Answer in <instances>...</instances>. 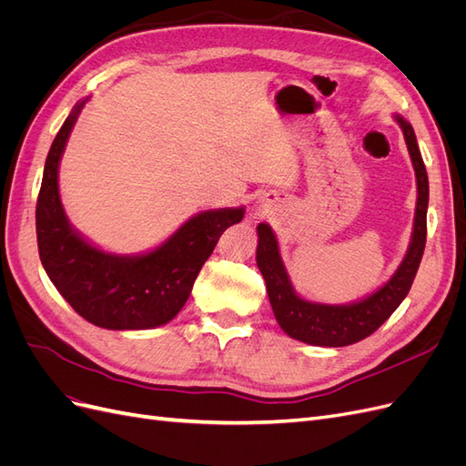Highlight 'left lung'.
Segmentation results:
<instances>
[{"instance_id": "left-lung-1", "label": "left lung", "mask_w": 466, "mask_h": 466, "mask_svg": "<svg viewBox=\"0 0 466 466\" xmlns=\"http://www.w3.org/2000/svg\"><path fill=\"white\" fill-rule=\"evenodd\" d=\"M408 151H410L412 165L416 171L418 182V202H416V218H414V233L412 243L408 248L402 264L387 284L377 289L370 298L351 305H320L301 299L293 291L289 276L279 258L278 241L272 229L266 223L258 225V248H257V264L266 281L268 298H270L272 311L281 330L288 332L291 338L311 346H329L340 348L356 344L363 338L371 336L380 324H383L412 288V281L421 262V255L426 248L428 235V200H430V185L424 159L416 142V134L412 126L404 118L397 116Z\"/></svg>"}]
</instances>
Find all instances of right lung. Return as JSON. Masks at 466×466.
<instances>
[{
    "mask_svg": "<svg viewBox=\"0 0 466 466\" xmlns=\"http://www.w3.org/2000/svg\"><path fill=\"white\" fill-rule=\"evenodd\" d=\"M83 103L52 142L36 200V241L42 266L76 313L101 329L144 330L178 315L194 279L221 233L245 216L228 208L188 219L144 257H115L91 247L69 228L58 194V163Z\"/></svg>",
    "mask_w": 466,
    "mask_h": 466,
    "instance_id": "1",
    "label": "right lung"
}]
</instances>
